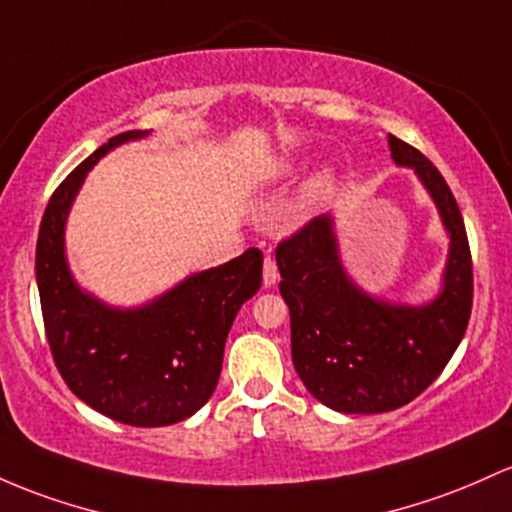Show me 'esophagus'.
<instances>
[{
    "label": "esophagus",
    "mask_w": 512,
    "mask_h": 512,
    "mask_svg": "<svg viewBox=\"0 0 512 512\" xmlns=\"http://www.w3.org/2000/svg\"><path fill=\"white\" fill-rule=\"evenodd\" d=\"M262 282L265 286H274L279 282V269H277V262H274V257H265V267H262Z\"/></svg>",
    "instance_id": "obj_1"
}]
</instances>
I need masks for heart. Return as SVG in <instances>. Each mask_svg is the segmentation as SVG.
Here are the masks:
<instances>
[{
    "label": "heart",
    "mask_w": 512,
    "mask_h": 512,
    "mask_svg": "<svg viewBox=\"0 0 512 512\" xmlns=\"http://www.w3.org/2000/svg\"><path fill=\"white\" fill-rule=\"evenodd\" d=\"M296 170H299L296 160H279V162H274L272 170L267 172V179L272 184L286 182V179L294 177ZM335 179H338V172H335L333 165L320 167L313 177H308V182L303 184V189L299 194V204H296V209H299L301 216H308V213L320 209V204H323V201L333 194Z\"/></svg>",
    "instance_id": "b5f03b06"
}]
</instances>
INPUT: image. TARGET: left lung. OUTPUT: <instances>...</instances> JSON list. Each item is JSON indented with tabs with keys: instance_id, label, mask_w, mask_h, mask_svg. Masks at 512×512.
<instances>
[{
	"instance_id": "8db88e82",
	"label": "left lung",
	"mask_w": 512,
	"mask_h": 512,
	"mask_svg": "<svg viewBox=\"0 0 512 512\" xmlns=\"http://www.w3.org/2000/svg\"><path fill=\"white\" fill-rule=\"evenodd\" d=\"M398 167H411L447 230L440 294L423 306L359 289L340 257L335 218H313L277 247L291 316V359L303 386L338 413H386L420 396L462 342L471 316V252L445 177L413 145L389 136Z\"/></svg>"
}]
</instances>
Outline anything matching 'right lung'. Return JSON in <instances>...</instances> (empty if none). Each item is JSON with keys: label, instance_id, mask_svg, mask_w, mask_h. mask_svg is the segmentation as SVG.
Masks as SVG:
<instances>
[{"label": "right lung", "instance_id": "obj_1", "mask_svg": "<svg viewBox=\"0 0 512 512\" xmlns=\"http://www.w3.org/2000/svg\"><path fill=\"white\" fill-rule=\"evenodd\" d=\"M148 133H119L67 174L50 196L36 245V282L55 367L80 401L136 428L179 423L209 401L230 325L262 284L257 247L136 308L109 306L75 282L65 223L87 172L109 150Z\"/></svg>", "mask_w": 512, "mask_h": 512}]
</instances>
